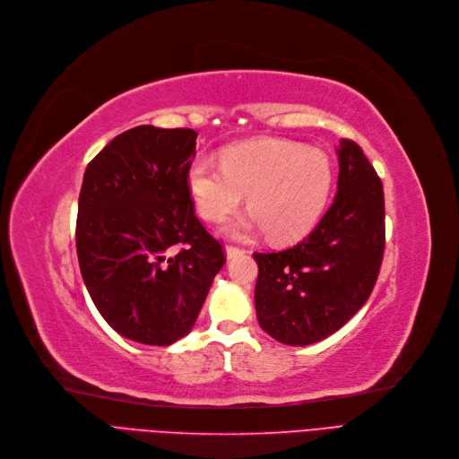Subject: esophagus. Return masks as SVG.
<instances>
[{
	"label": "esophagus",
	"instance_id": "esophagus-1",
	"mask_svg": "<svg viewBox=\"0 0 459 459\" xmlns=\"http://www.w3.org/2000/svg\"><path fill=\"white\" fill-rule=\"evenodd\" d=\"M241 254H245V250L237 248V247H226V259H228V261H230V259H235L237 255H241Z\"/></svg>",
	"mask_w": 459,
	"mask_h": 459
}]
</instances>
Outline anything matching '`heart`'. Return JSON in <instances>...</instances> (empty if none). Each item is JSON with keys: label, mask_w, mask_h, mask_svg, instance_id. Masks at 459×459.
Returning a JSON list of instances; mask_svg holds the SVG:
<instances>
[{"label": "heart", "mask_w": 459, "mask_h": 459, "mask_svg": "<svg viewBox=\"0 0 459 459\" xmlns=\"http://www.w3.org/2000/svg\"><path fill=\"white\" fill-rule=\"evenodd\" d=\"M333 183V164L323 151L283 140L231 145L222 152V164L195 157L186 171L190 198L205 221H224L248 194L250 212L224 231L247 237L265 230L278 243L297 241L316 228Z\"/></svg>", "instance_id": "1"}]
</instances>
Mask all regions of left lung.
<instances>
[{"label":"left lung","instance_id":"1","mask_svg":"<svg viewBox=\"0 0 459 459\" xmlns=\"http://www.w3.org/2000/svg\"><path fill=\"white\" fill-rule=\"evenodd\" d=\"M336 155V198L317 228L293 248L254 254L257 321L286 345H310L342 329L362 308L379 274L381 179L355 142L340 140Z\"/></svg>","mask_w":459,"mask_h":459}]
</instances>
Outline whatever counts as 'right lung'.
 Instances as JSON below:
<instances>
[{
  "instance_id": "right-lung-1",
  "label": "right lung",
  "mask_w": 459,
  "mask_h": 459,
  "mask_svg": "<svg viewBox=\"0 0 459 459\" xmlns=\"http://www.w3.org/2000/svg\"><path fill=\"white\" fill-rule=\"evenodd\" d=\"M195 138L192 128H130L83 173L80 273L104 321L138 343L171 345L186 336L226 264L186 186Z\"/></svg>"
}]
</instances>
